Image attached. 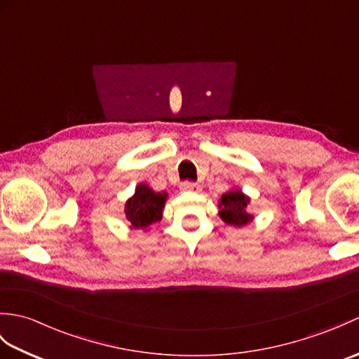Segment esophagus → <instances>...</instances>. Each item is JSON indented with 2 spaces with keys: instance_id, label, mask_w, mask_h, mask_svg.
Instances as JSON below:
<instances>
[{
  "instance_id": "obj_1",
  "label": "esophagus",
  "mask_w": 359,
  "mask_h": 359,
  "mask_svg": "<svg viewBox=\"0 0 359 359\" xmlns=\"http://www.w3.org/2000/svg\"><path fill=\"white\" fill-rule=\"evenodd\" d=\"M180 189H182V191H199L201 187L194 184V182H184V184H182V187H180Z\"/></svg>"
}]
</instances>
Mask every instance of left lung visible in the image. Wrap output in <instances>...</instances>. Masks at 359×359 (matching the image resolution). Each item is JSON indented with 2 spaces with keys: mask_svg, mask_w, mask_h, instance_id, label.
Here are the masks:
<instances>
[{
  "mask_svg": "<svg viewBox=\"0 0 359 359\" xmlns=\"http://www.w3.org/2000/svg\"><path fill=\"white\" fill-rule=\"evenodd\" d=\"M250 197L239 189H231L220 197L219 216L228 225L242 226L253 220V216L248 215Z\"/></svg>",
  "mask_w": 359,
  "mask_h": 359,
  "instance_id": "obj_1",
  "label": "left lung"
}]
</instances>
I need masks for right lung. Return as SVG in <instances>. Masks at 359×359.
Returning <instances> with one entry per match:
<instances>
[{
    "label": "right lung",
    "instance_id": "add662e5",
    "mask_svg": "<svg viewBox=\"0 0 359 359\" xmlns=\"http://www.w3.org/2000/svg\"><path fill=\"white\" fill-rule=\"evenodd\" d=\"M165 201V193H154L149 187L140 184L135 188V194L126 202V219L137 230L148 228L162 219Z\"/></svg>",
    "mask_w": 359,
    "mask_h": 359
}]
</instances>
